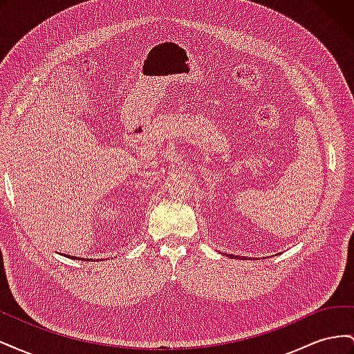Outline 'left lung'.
<instances>
[{
	"mask_svg": "<svg viewBox=\"0 0 354 354\" xmlns=\"http://www.w3.org/2000/svg\"><path fill=\"white\" fill-rule=\"evenodd\" d=\"M230 257H232V259H238V255H234V257H233V255H230Z\"/></svg>",
	"mask_w": 354,
	"mask_h": 354,
	"instance_id": "obj_1",
	"label": "left lung"
}]
</instances>
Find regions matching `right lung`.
<instances>
[{
    "instance_id": "add662e5",
    "label": "right lung",
    "mask_w": 354,
    "mask_h": 354,
    "mask_svg": "<svg viewBox=\"0 0 354 354\" xmlns=\"http://www.w3.org/2000/svg\"><path fill=\"white\" fill-rule=\"evenodd\" d=\"M66 257H69V259H73V260H81L80 257H71V255H66Z\"/></svg>"
}]
</instances>
